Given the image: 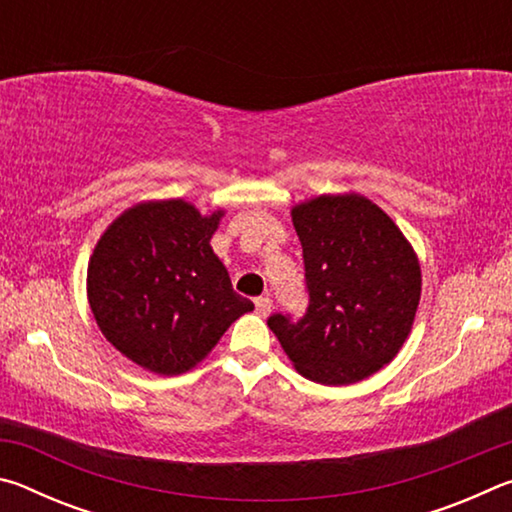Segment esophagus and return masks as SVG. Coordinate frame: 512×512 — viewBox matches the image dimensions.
Masks as SVG:
<instances>
[{"label": "esophagus", "mask_w": 512, "mask_h": 512, "mask_svg": "<svg viewBox=\"0 0 512 512\" xmlns=\"http://www.w3.org/2000/svg\"><path fill=\"white\" fill-rule=\"evenodd\" d=\"M255 307H257L259 316H268V314H271V309H273V300L268 296H262V298L255 300Z\"/></svg>", "instance_id": "1"}]
</instances>
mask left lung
<instances>
[{"label": "left lung", "mask_w": 512, "mask_h": 512, "mask_svg": "<svg viewBox=\"0 0 512 512\" xmlns=\"http://www.w3.org/2000/svg\"><path fill=\"white\" fill-rule=\"evenodd\" d=\"M309 291L298 323L268 327L302 377L348 386L391 363L409 339L422 273L409 239L361 194H323L291 207Z\"/></svg>", "instance_id": "8db88e82"}]
</instances>
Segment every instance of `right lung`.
Returning a JSON list of instances; mask_svg holds the SVG:
<instances>
[{"mask_svg": "<svg viewBox=\"0 0 512 512\" xmlns=\"http://www.w3.org/2000/svg\"><path fill=\"white\" fill-rule=\"evenodd\" d=\"M223 214H201L183 198L144 201L103 230L88 262V302L101 334L128 361L183 375L255 309L210 246Z\"/></svg>", "mask_w": 512, "mask_h": 512, "instance_id": "obj_1", "label": "right lung"}]
</instances>
